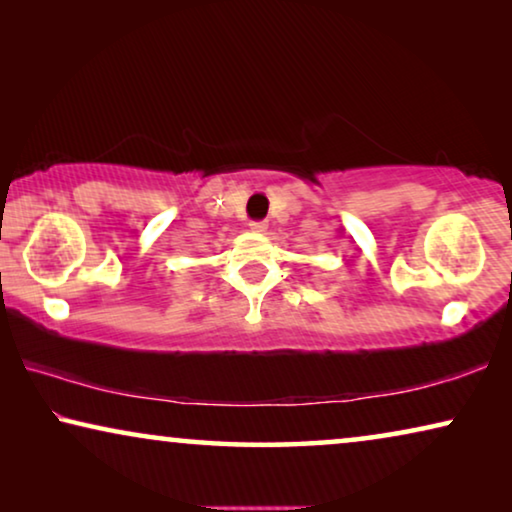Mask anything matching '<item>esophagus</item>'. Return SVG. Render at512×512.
<instances>
[{
	"instance_id": "1",
	"label": "esophagus",
	"mask_w": 512,
	"mask_h": 512,
	"mask_svg": "<svg viewBox=\"0 0 512 512\" xmlns=\"http://www.w3.org/2000/svg\"><path fill=\"white\" fill-rule=\"evenodd\" d=\"M249 226H251V230H256V233H265V230H268V223L265 221H251Z\"/></svg>"
}]
</instances>
